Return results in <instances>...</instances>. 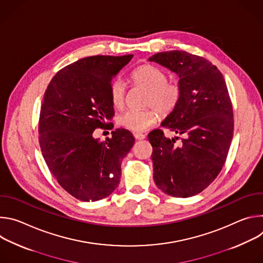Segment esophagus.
Wrapping results in <instances>:
<instances>
[{
	"instance_id": "obj_1",
	"label": "esophagus",
	"mask_w": 263,
	"mask_h": 263,
	"mask_svg": "<svg viewBox=\"0 0 263 263\" xmlns=\"http://www.w3.org/2000/svg\"><path fill=\"white\" fill-rule=\"evenodd\" d=\"M133 135H134L135 139H138V140H141V139H144V138H145V135L142 134V133H140V132H134Z\"/></svg>"
}]
</instances>
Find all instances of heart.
Segmentation results:
<instances>
[{"mask_svg":"<svg viewBox=\"0 0 263 263\" xmlns=\"http://www.w3.org/2000/svg\"><path fill=\"white\" fill-rule=\"evenodd\" d=\"M133 85L146 89L144 106L141 110H128L119 117V124L124 128L140 132L154 126L159 114L162 117L170 116L178 107L182 98V87L178 82L168 81L166 72L152 64H141L130 72ZM110 101L116 108H122L126 100V85L120 78L112 80L109 84Z\"/></svg>","mask_w":263,"mask_h":263,"instance_id":"obj_1","label":"heart"}]
</instances>
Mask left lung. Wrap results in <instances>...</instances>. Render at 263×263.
Returning <instances> with one entry per match:
<instances>
[{"label":"left lung","mask_w":263,"mask_h":263,"mask_svg":"<svg viewBox=\"0 0 263 263\" xmlns=\"http://www.w3.org/2000/svg\"><path fill=\"white\" fill-rule=\"evenodd\" d=\"M179 76L182 98L161 126L182 135L167 138L160 129L147 135L153 146L154 181L176 198L196 196L208 187L226 162L233 138L231 99L219 69L186 51L157 53L148 58Z\"/></svg>","instance_id":"8db88e82"}]
</instances>
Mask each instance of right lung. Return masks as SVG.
I'll return each instance as SVG.
<instances>
[{
  "mask_svg": "<svg viewBox=\"0 0 263 263\" xmlns=\"http://www.w3.org/2000/svg\"><path fill=\"white\" fill-rule=\"evenodd\" d=\"M133 55L91 56L61 68L49 83L41 108L39 133L45 161L62 189L84 202L114 193L121 163L134 144L127 129L112 131L105 141L96 129H112L111 79Z\"/></svg>",
  "mask_w": 263,
  "mask_h": 263,
  "instance_id": "right-lung-1",
  "label": "right lung"
}]
</instances>
